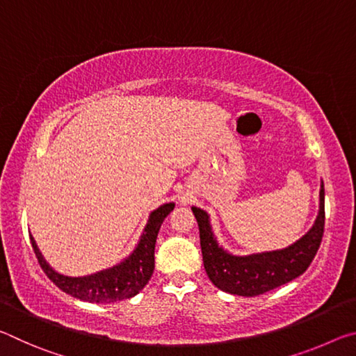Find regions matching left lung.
<instances>
[{"instance_id":"left-lung-1","label":"left lung","mask_w":356,"mask_h":356,"mask_svg":"<svg viewBox=\"0 0 356 356\" xmlns=\"http://www.w3.org/2000/svg\"><path fill=\"white\" fill-rule=\"evenodd\" d=\"M191 210L200 226L202 261L209 280L222 292L256 297L298 278L311 265L323 237L325 190L322 182L318 215L303 237L287 248L254 252L248 256L227 252L216 242L206 210L200 207H191Z\"/></svg>"}]
</instances>
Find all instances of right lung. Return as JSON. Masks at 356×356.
<instances>
[{"mask_svg": "<svg viewBox=\"0 0 356 356\" xmlns=\"http://www.w3.org/2000/svg\"><path fill=\"white\" fill-rule=\"evenodd\" d=\"M174 206H176L174 202H166L149 215L140 242L129 257H125L118 265L92 275L65 276L58 273L42 256L34 237L31 236L29 238H31L34 254L38 257L42 270L63 292L78 300L89 301V303H114V301L135 297L149 282L155 267L154 250L156 236H159L161 222L172 212Z\"/></svg>", "mask_w": 356, "mask_h": 356, "instance_id": "add662e5", "label": "right lung"}]
</instances>
